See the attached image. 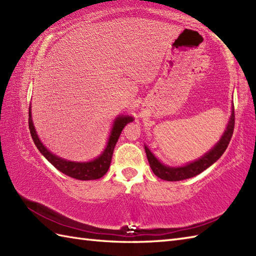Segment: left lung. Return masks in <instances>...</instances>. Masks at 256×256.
Instances as JSON below:
<instances>
[{
	"label": "left lung",
	"instance_id": "left-lung-1",
	"mask_svg": "<svg viewBox=\"0 0 256 256\" xmlns=\"http://www.w3.org/2000/svg\"><path fill=\"white\" fill-rule=\"evenodd\" d=\"M233 130H234V106H232L229 122H228L226 131L222 134V136L218 140V143H216L208 153L201 156L200 158L192 162H188V164L184 166L178 167H172L162 164V162L156 158L155 155L152 153L148 146L145 145V153L146 156H148L152 170H153V172L157 177L167 182H179L184 180V179L197 176L198 174L202 172L206 168L214 164V162L218 160L222 156V154L224 153V150H226L228 145H229L231 140Z\"/></svg>",
	"mask_w": 256,
	"mask_h": 256
}]
</instances>
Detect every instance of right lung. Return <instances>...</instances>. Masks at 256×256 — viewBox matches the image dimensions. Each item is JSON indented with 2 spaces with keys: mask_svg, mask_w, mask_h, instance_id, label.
<instances>
[{
  "mask_svg": "<svg viewBox=\"0 0 256 256\" xmlns=\"http://www.w3.org/2000/svg\"><path fill=\"white\" fill-rule=\"evenodd\" d=\"M30 108L32 106H30L28 112V126L32 138L34 140L36 148L42 154V156H44L52 166H55L59 172H62L64 175L72 178L79 179V180H94V179H99L106 175V172L108 170V167H110L113 150L114 148H116V144L118 142L120 135H121L122 130L124 128L125 125L132 122L134 120L131 116H124V114L116 116L113 122L110 136H108L104 150H103L96 158L92 160L72 162L62 158V157L52 154V152L48 150L46 148V146L42 143V140L38 138V135L36 133L34 123H32Z\"/></svg>",
  "mask_w": 256,
  "mask_h": 256,
  "instance_id": "obj_1",
  "label": "right lung"
}]
</instances>
